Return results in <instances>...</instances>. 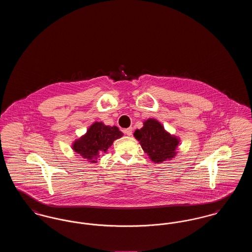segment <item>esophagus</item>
<instances>
[{"instance_id": "obj_1", "label": "esophagus", "mask_w": 252, "mask_h": 252, "mask_svg": "<svg viewBox=\"0 0 252 252\" xmlns=\"http://www.w3.org/2000/svg\"><path fill=\"white\" fill-rule=\"evenodd\" d=\"M132 131H133V129H132V127H128V128H126L124 132H125V134H126L127 136H130L132 135Z\"/></svg>"}]
</instances>
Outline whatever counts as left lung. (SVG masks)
<instances>
[{
	"instance_id": "1",
	"label": "left lung",
	"mask_w": 252,
	"mask_h": 252,
	"mask_svg": "<svg viewBox=\"0 0 252 252\" xmlns=\"http://www.w3.org/2000/svg\"><path fill=\"white\" fill-rule=\"evenodd\" d=\"M134 136L144 152L156 163L170 159L177 154L179 139L165 131L161 124L155 119L145 121L144 126L134 132Z\"/></svg>"
}]
</instances>
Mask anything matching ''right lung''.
Instances as JSON below:
<instances>
[{
    "label": "right lung",
    "mask_w": 252,
    "mask_h": 252,
    "mask_svg": "<svg viewBox=\"0 0 252 252\" xmlns=\"http://www.w3.org/2000/svg\"><path fill=\"white\" fill-rule=\"evenodd\" d=\"M123 136L117 126H105L103 123L95 122L79 140L75 141L72 149L81 156L94 162L100 153L107 152L114 140Z\"/></svg>",
    "instance_id": "add662e5"
}]
</instances>
